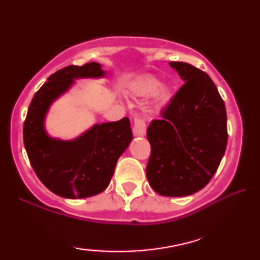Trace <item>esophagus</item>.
<instances>
[{
  "label": "esophagus",
  "instance_id": "1",
  "mask_svg": "<svg viewBox=\"0 0 260 260\" xmlns=\"http://www.w3.org/2000/svg\"><path fill=\"white\" fill-rule=\"evenodd\" d=\"M145 123L144 120L140 118V117H135L134 119V134L136 135V136H143L145 134Z\"/></svg>",
  "mask_w": 260,
  "mask_h": 260
}]
</instances>
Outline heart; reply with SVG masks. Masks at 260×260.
<instances>
[{"label":"heart","mask_w":260,"mask_h":260,"mask_svg":"<svg viewBox=\"0 0 260 260\" xmlns=\"http://www.w3.org/2000/svg\"><path fill=\"white\" fill-rule=\"evenodd\" d=\"M135 93L140 97H149L154 94L152 106L155 110L163 109L173 98L172 87L168 85H161V81L155 77H147L142 79L135 87Z\"/></svg>","instance_id":"heart-1"}]
</instances>
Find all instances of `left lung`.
I'll return each mask as SVG.
<instances>
[{
  "instance_id": "8db88e82",
  "label": "left lung",
  "mask_w": 260,
  "mask_h": 260,
  "mask_svg": "<svg viewBox=\"0 0 260 260\" xmlns=\"http://www.w3.org/2000/svg\"><path fill=\"white\" fill-rule=\"evenodd\" d=\"M169 65L184 84L162 118L148 127L147 177L159 195L187 197L202 189L221 162L229 137L226 108L207 73L187 62Z\"/></svg>"
}]
</instances>
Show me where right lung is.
<instances>
[{"label": "right lung", "instance_id": "right-lung-1", "mask_svg": "<svg viewBox=\"0 0 260 260\" xmlns=\"http://www.w3.org/2000/svg\"><path fill=\"white\" fill-rule=\"evenodd\" d=\"M104 76L98 62L63 67L48 78L30 102L23 124L24 148L37 176L59 197L83 199L102 193L133 140L127 117L95 124L73 141H60L46 134L44 120L49 106L74 79Z\"/></svg>", "mask_w": 260, "mask_h": 260}]
</instances>
